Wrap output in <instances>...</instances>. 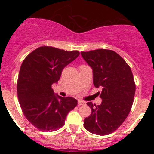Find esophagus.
<instances>
[{
  "instance_id": "1",
  "label": "esophagus",
  "mask_w": 154,
  "mask_h": 154,
  "mask_svg": "<svg viewBox=\"0 0 154 154\" xmlns=\"http://www.w3.org/2000/svg\"><path fill=\"white\" fill-rule=\"evenodd\" d=\"M85 104V102L83 101L82 100H78V105L79 106H82Z\"/></svg>"
}]
</instances>
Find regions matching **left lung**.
<instances>
[{
	"label": "left lung",
	"mask_w": 154,
	"mask_h": 154,
	"mask_svg": "<svg viewBox=\"0 0 154 154\" xmlns=\"http://www.w3.org/2000/svg\"><path fill=\"white\" fill-rule=\"evenodd\" d=\"M93 69V85L102 88V102H88L91 114L84 120L88 131L98 135L114 132L128 116L133 103L135 84L131 69L119 54L106 49L81 52Z\"/></svg>",
	"instance_id": "obj_1"
}]
</instances>
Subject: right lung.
Returning a JSON list of instances; mask_svg holds the SVG:
<instances>
[{
	"label": "right lung",
	"mask_w": 154,
	"mask_h": 154,
	"mask_svg": "<svg viewBox=\"0 0 154 154\" xmlns=\"http://www.w3.org/2000/svg\"><path fill=\"white\" fill-rule=\"evenodd\" d=\"M79 55L77 51L42 46L23 61L17 81L19 104L25 117L38 130H59L77 106L75 98L59 96L51 86L59 80L63 68Z\"/></svg>",
	"instance_id": "add662e5"
}]
</instances>
